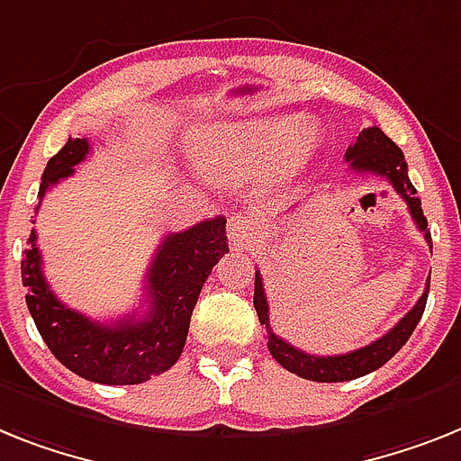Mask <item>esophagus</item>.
<instances>
[{"mask_svg": "<svg viewBox=\"0 0 461 461\" xmlns=\"http://www.w3.org/2000/svg\"><path fill=\"white\" fill-rule=\"evenodd\" d=\"M258 221L247 214H233L228 219V238L233 240V245H242L247 240L258 235Z\"/></svg>", "mask_w": 461, "mask_h": 461, "instance_id": "34e87169", "label": "esophagus"}]
</instances>
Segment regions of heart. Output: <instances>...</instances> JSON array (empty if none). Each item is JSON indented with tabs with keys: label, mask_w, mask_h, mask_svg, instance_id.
Instances as JSON below:
<instances>
[{
	"label": "heart",
	"mask_w": 461,
	"mask_h": 461,
	"mask_svg": "<svg viewBox=\"0 0 461 461\" xmlns=\"http://www.w3.org/2000/svg\"><path fill=\"white\" fill-rule=\"evenodd\" d=\"M321 140V129L313 122L283 117L200 131L193 136V150L207 169L221 176L257 171L271 162L277 178H292L313 159Z\"/></svg>",
	"instance_id": "1"
}]
</instances>
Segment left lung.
Wrapping results in <instances>:
<instances>
[{"mask_svg": "<svg viewBox=\"0 0 461 461\" xmlns=\"http://www.w3.org/2000/svg\"><path fill=\"white\" fill-rule=\"evenodd\" d=\"M346 162H348V169L356 171V174H375V176L386 178L395 188V193L405 200L412 221L424 233L429 249H433L431 233L427 230V216L421 212V200L417 197V188L410 184L408 162H405V155H402L401 148L395 146L393 140L384 134L379 127H367L360 131L358 139L353 140V146H348ZM429 287H431V276L427 277V287H424V294L420 296V302L402 315L401 322H395L393 330H389L384 337L363 346L358 351L344 353V356H311V353L302 351V348L292 346L290 341L280 339L277 334H273L271 321H268L264 280H261L258 271L254 276V308H257L258 322L266 325L268 351H271L277 363L283 365L285 370L294 372L296 376H303V379H311V382H351V379H358V376L379 370L384 363H389L395 353L405 346L417 322L421 321L424 308H427Z\"/></svg>", "mask_w": 461, "mask_h": 461, "instance_id": "left-lung-1", "label": "left lung"}]
</instances>
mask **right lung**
<instances>
[{"label":"right lung","mask_w":461,"mask_h":461,"mask_svg":"<svg viewBox=\"0 0 461 461\" xmlns=\"http://www.w3.org/2000/svg\"><path fill=\"white\" fill-rule=\"evenodd\" d=\"M89 150V139H68L41 174L40 203L51 185L75 174V165H79ZM28 245L30 249H25V258L21 261V276L23 287H28V311L41 339L68 370L89 382L110 386L148 382L176 363L204 280L216 261L228 252L223 216L195 223L181 233H169L148 268V311L143 318H136L134 311L113 325H103L68 308L53 294L41 271L34 228Z\"/></svg>","instance_id":"add662e5"}]
</instances>
